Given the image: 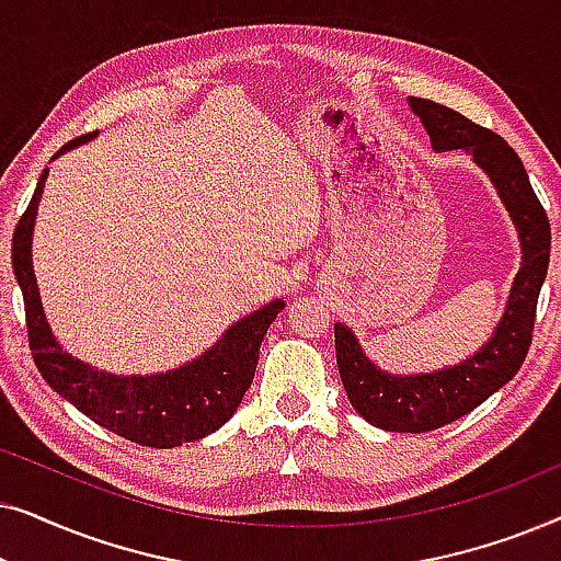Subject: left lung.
<instances>
[{
	"label": "left lung",
	"instance_id": "8db88e82",
	"mask_svg": "<svg viewBox=\"0 0 561 561\" xmlns=\"http://www.w3.org/2000/svg\"><path fill=\"white\" fill-rule=\"evenodd\" d=\"M409 104L432 137L434 150L470 152L474 163L490 175L518 229L524 250L495 334L455 367L421 375H390L365 357L357 336L347 327L334 324L336 367L355 411L386 432L421 434L462 419L520 370L531 347L536 304L549 271L551 227L524 163L501 135L428 99L411 96Z\"/></svg>",
	"mask_w": 561,
	"mask_h": 561
}]
</instances>
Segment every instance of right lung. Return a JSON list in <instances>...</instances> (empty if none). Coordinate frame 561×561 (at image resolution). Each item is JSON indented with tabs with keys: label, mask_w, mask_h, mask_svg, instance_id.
<instances>
[{
	"label": "right lung",
	"mask_w": 561,
	"mask_h": 561,
	"mask_svg": "<svg viewBox=\"0 0 561 561\" xmlns=\"http://www.w3.org/2000/svg\"><path fill=\"white\" fill-rule=\"evenodd\" d=\"M94 135L76 137L53 158L79 148ZM45 179L48 168L37 181L35 194L12 237V271L25 298L30 350L45 382L99 426L142 447L173 449L217 432L232 419L242 396L248 393L255 378L260 344L286 304L278 298L252 311L250 317L229 327L202 357L175 370L158 375H112L94 370L60 347L41 304L33 271V227Z\"/></svg>",
	"instance_id": "obj_1"
}]
</instances>
